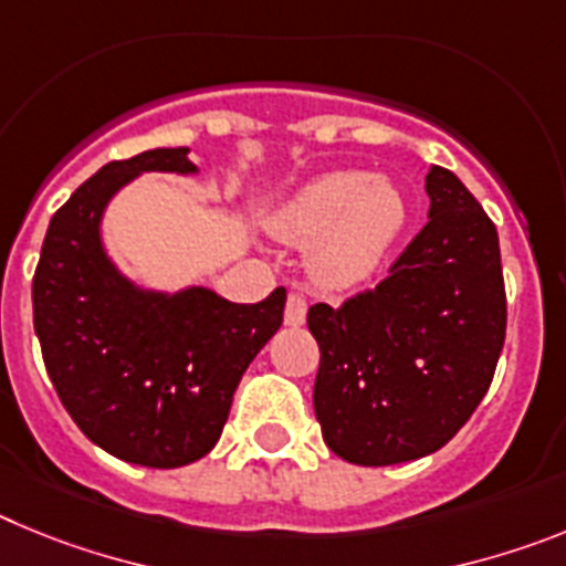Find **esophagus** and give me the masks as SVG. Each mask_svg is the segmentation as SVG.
I'll list each match as a JSON object with an SVG mask.
<instances>
[{"mask_svg":"<svg viewBox=\"0 0 566 566\" xmlns=\"http://www.w3.org/2000/svg\"><path fill=\"white\" fill-rule=\"evenodd\" d=\"M306 312H308L306 297H303V294H297V292L289 294L286 317H283V319H286V326H292V328L303 326V323H306Z\"/></svg>","mask_w":566,"mask_h":566,"instance_id":"obj_1","label":"esophagus"}]
</instances>
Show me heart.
Instances as JSON below:
<instances>
[{"label": "heart", "instance_id": "heart-1", "mask_svg": "<svg viewBox=\"0 0 566 566\" xmlns=\"http://www.w3.org/2000/svg\"><path fill=\"white\" fill-rule=\"evenodd\" d=\"M408 221L397 184L363 169L323 172L269 214L274 238L308 247V272L323 289H352L371 277Z\"/></svg>", "mask_w": 566, "mask_h": 566}]
</instances>
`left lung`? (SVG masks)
<instances>
[{"mask_svg": "<svg viewBox=\"0 0 566 566\" xmlns=\"http://www.w3.org/2000/svg\"><path fill=\"white\" fill-rule=\"evenodd\" d=\"M428 223L391 274L339 308H308L319 345L314 413L365 468L439 451L476 411L507 328L499 234L451 169L424 175Z\"/></svg>", "mask_w": 566, "mask_h": 566, "instance_id": "1", "label": "left lung"}]
</instances>
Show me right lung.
<instances>
[{
  "instance_id": "obj_1",
  "label": "right lung",
  "mask_w": 566,
  "mask_h": 566,
  "mask_svg": "<svg viewBox=\"0 0 566 566\" xmlns=\"http://www.w3.org/2000/svg\"><path fill=\"white\" fill-rule=\"evenodd\" d=\"M144 172L198 175L187 147L109 161L53 214L33 274L50 382L90 442L129 464L181 468L214 448L234 388L283 323L286 289L232 303L207 286L144 289L104 249L102 218Z\"/></svg>"
}]
</instances>
